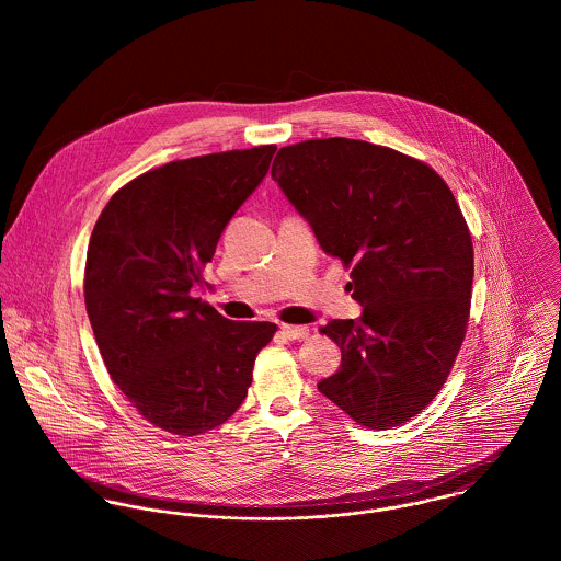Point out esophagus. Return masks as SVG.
<instances>
[{"instance_id":"obj_1","label":"esophagus","mask_w":561,"mask_h":561,"mask_svg":"<svg viewBox=\"0 0 561 561\" xmlns=\"http://www.w3.org/2000/svg\"><path fill=\"white\" fill-rule=\"evenodd\" d=\"M280 332L291 341H302V339L309 336V325H287V323H283Z\"/></svg>"}]
</instances>
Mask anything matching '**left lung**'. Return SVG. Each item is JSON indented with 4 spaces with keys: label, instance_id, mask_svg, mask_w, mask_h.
Instances as JSON below:
<instances>
[{
    "label": "left lung",
    "instance_id": "left-lung-1",
    "mask_svg": "<svg viewBox=\"0 0 561 561\" xmlns=\"http://www.w3.org/2000/svg\"><path fill=\"white\" fill-rule=\"evenodd\" d=\"M272 179L321 250L352 267L363 307L321 328L341 347L321 396L371 430L405 423L436 398L467 334L473 241L451 190L423 161L347 138L283 147Z\"/></svg>",
    "mask_w": 561,
    "mask_h": 561
}]
</instances>
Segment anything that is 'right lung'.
<instances>
[{
    "label": "right lung",
    "instance_id": "obj_1",
    "mask_svg": "<svg viewBox=\"0 0 561 561\" xmlns=\"http://www.w3.org/2000/svg\"><path fill=\"white\" fill-rule=\"evenodd\" d=\"M274 145L170 161L121 187L88 243L83 298L116 387L170 434L222 425L245 400L276 323L231 321L194 298L218 240L265 179Z\"/></svg>",
    "mask_w": 561,
    "mask_h": 561
}]
</instances>
